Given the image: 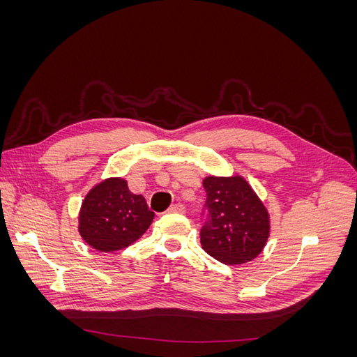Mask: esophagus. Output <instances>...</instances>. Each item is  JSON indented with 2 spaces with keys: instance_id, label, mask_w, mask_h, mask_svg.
I'll list each match as a JSON object with an SVG mask.
<instances>
[{
  "instance_id": "esophagus-1",
  "label": "esophagus",
  "mask_w": 357,
  "mask_h": 357,
  "mask_svg": "<svg viewBox=\"0 0 357 357\" xmlns=\"http://www.w3.org/2000/svg\"><path fill=\"white\" fill-rule=\"evenodd\" d=\"M185 205H183V204H180V202H177V204H172L171 205V207L168 208V211L169 213H185Z\"/></svg>"
}]
</instances>
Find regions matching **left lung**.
<instances>
[{"label":"left lung","mask_w":357,"mask_h":357,"mask_svg":"<svg viewBox=\"0 0 357 357\" xmlns=\"http://www.w3.org/2000/svg\"><path fill=\"white\" fill-rule=\"evenodd\" d=\"M202 185L208 213L201 229L204 250L225 265L253 261L264 250L271 229L264 202L241 176H208Z\"/></svg>","instance_id":"left-lung-1"}]
</instances>
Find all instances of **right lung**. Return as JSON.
I'll use <instances>...</instances> for the list:
<instances>
[{"mask_svg":"<svg viewBox=\"0 0 357 357\" xmlns=\"http://www.w3.org/2000/svg\"><path fill=\"white\" fill-rule=\"evenodd\" d=\"M153 218L144 197L134 195L125 178L112 177L95 185L84 197L79 232L95 250L116 252L135 243Z\"/></svg>","mask_w":357,"mask_h":357,"instance_id":"add662e5","label":"right lung"}]
</instances>
